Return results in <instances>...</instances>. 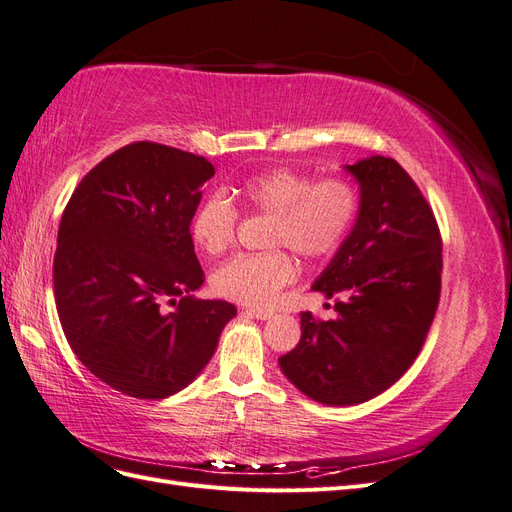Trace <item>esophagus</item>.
<instances>
[{"instance_id": "34e87169", "label": "esophagus", "mask_w": 512, "mask_h": 512, "mask_svg": "<svg viewBox=\"0 0 512 512\" xmlns=\"http://www.w3.org/2000/svg\"><path fill=\"white\" fill-rule=\"evenodd\" d=\"M247 314L258 318V320H269V318H273V312H267V309H258V307H250V309H247Z\"/></svg>"}]
</instances>
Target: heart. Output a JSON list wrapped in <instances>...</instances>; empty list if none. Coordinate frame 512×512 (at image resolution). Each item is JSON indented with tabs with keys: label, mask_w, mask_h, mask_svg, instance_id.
Here are the masks:
<instances>
[{
	"label": "heart",
	"mask_w": 512,
	"mask_h": 512,
	"mask_svg": "<svg viewBox=\"0 0 512 512\" xmlns=\"http://www.w3.org/2000/svg\"><path fill=\"white\" fill-rule=\"evenodd\" d=\"M254 213L269 215L267 247H284L305 260L329 258L339 250L361 211V188L348 175H312L271 168L245 177L235 190ZM239 211L224 194H209L190 220L194 243L209 256L235 243ZM284 250L241 254L213 271L211 286L224 299L269 307L294 282L297 265Z\"/></svg>",
	"instance_id": "heart-1"
}]
</instances>
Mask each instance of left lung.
Wrapping results in <instances>:
<instances>
[{
	"label": "left lung",
	"mask_w": 512,
	"mask_h": 512,
	"mask_svg": "<svg viewBox=\"0 0 512 512\" xmlns=\"http://www.w3.org/2000/svg\"><path fill=\"white\" fill-rule=\"evenodd\" d=\"M361 211L312 290L339 297L337 318L301 314L297 348L280 356L286 378L327 406L380 395L421 352L442 288V237L431 205L393 158L348 166Z\"/></svg>",
	"instance_id": "obj_1"
}]
</instances>
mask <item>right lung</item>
Masks as SVG:
<instances>
[{"label": "right lung", "mask_w": 512, "mask_h": 512, "mask_svg": "<svg viewBox=\"0 0 512 512\" xmlns=\"http://www.w3.org/2000/svg\"><path fill=\"white\" fill-rule=\"evenodd\" d=\"M213 175L203 156L136 141L91 168L61 215L53 260L61 327L79 361L123 395L181 391L237 316L228 301L190 294L205 282L190 220Z\"/></svg>", "instance_id": "1"}]
</instances>
